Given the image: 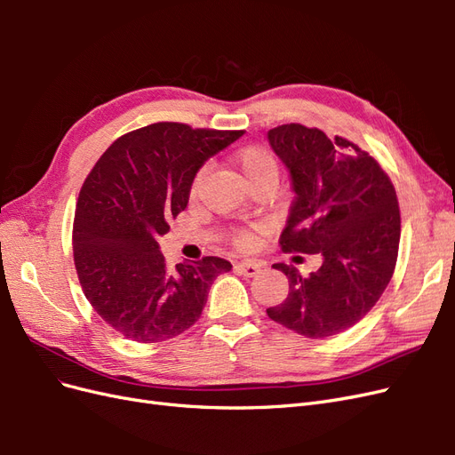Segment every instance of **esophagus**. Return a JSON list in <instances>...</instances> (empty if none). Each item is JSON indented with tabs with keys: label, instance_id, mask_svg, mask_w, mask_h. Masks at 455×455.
Segmentation results:
<instances>
[{
	"label": "esophagus",
	"instance_id": "esophagus-1",
	"mask_svg": "<svg viewBox=\"0 0 455 455\" xmlns=\"http://www.w3.org/2000/svg\"><path fill=\"white\" fill-rule=\"evenodd\" d=\"M261 269V266L258 264V261H252V259H241L235 264V271L244 275V277H254V275H258Z\"/></svg>",
	"mask_w": 455,
	"mask_h": 455
}]
</instances>
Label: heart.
Masks as SVG:
<instances>
[{
  "mask_svg": "<svg viewBox=\"0 0 455 455\" xmlns=\"http://www.w3.org/2000/svg\"><path fill=\"white\" fill-rule=\"evenodd\" d=\"M235 161L239 164L241 172L244 174L246 182L258 180V178H264V176L277 178V172H279L277 159H275V156L266 148H261V146L243 148L235 156ZM201 178H203V172H197L194 182H191V196L197 194ZM235 243H237V246H241V249H246V246L252 244V235L251 233H239V235L235 237Z\"/></svg>",
  "mask_w": 455,
  "mask_h": 455,
  "instance_id": "heart-1",
  "label": "heart"
}]
</instances>
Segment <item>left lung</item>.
<instances>
[{
    "mask_svg": "<svg viewBox=\"0 0 455 455\" xmlns=\"http://www.w3.org/2000/svg\"><path fill=\"white\" fill-rule=\"evenodd\" d=\"M291 174L294 201L281 233L283 251L321 254L309 277L273 264L288 296L269 319L306 338H328L359 323L387 288L401 241V212L389 176L353 142L330 140L299 123L267 132Z\"/></svg>",
    "mask_w": 455,
    "mask_h": 455,
    "instance_id": "left-lung-1",
    "label": "left lung"
}]
</instances>
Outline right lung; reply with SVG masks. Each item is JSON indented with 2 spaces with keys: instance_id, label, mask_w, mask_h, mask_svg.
I'll return each instance as SVG.
<instances>
[{
  "instance_id": "add662e5",
  "label": "right lung",
  "mask_w": 455,
  "mask_h": 455,
  "mask_svg": "<svg viewBox=\"0 0 455 455\" xmlns=\"http://www.w3.org/2000/svg\"><path fill=\"white\" fill-rule=\"evenodd\" d=\"M244 131L154 123L109 146L79 191L74 261L94 311L125 338L164 341L194 324L211 284L231 264L206 256L169 267L159 237L189 201L206 159Z\"/></svg>"
}]
</instances>
